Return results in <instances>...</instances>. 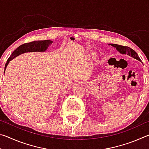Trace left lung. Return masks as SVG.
Listing matches in <instances>:
<instances>
[{
	"label": "left lung",
	"instance_id": "left-lung-1",
	"mask_svg": "<svg viewBox=\"0 0 149 149\" xmlns=\"http://www.w3.org/2000/svg\"><path fill=\"white\" fill-rule=\"evenodd\" d=\"M108 45L116 48V49L120 54H125V55L127 54V56H130L131 57L133 58L139 60V62H141V60L140 59V58L139 57L137 52H136L135 50H133V49H131V48L128 47L122 46V45H119L116 44H108Z\"/></svg>",
	"mask_w": 149,
	"mask_h": 149
}]
</instances>
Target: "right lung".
Returning a JSON list of instances; mask_svg holds the SVG:
<instances>
[{"label": "right lung", "instance_id": "add662e5", "mask_svg": "<svg viewBox=\"0 0 149 149\" xmlns=\"http://www.w3.org/2000/svg\"><path fill=\"white\" fill-rule=\"evenodd\" d=\"M53 41L50 40H45V41H35L33 42H28V43H25L20 45L17 49L12 52L11 56L9 57V58L7 60V62L5 64L4 72L6 69V67L9 64V62H10L12 60H13L14 58L19 56V55L24 54L25 52H43L47 51V50L49 48V45H51Z\"/></svg>", "mask_w": 149, "mask_h": 149}]
</instances>
